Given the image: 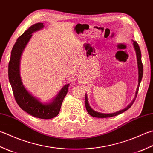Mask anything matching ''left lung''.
Returning a JSON list of instances; mask_svg holds the SVG:
<instances>
[{
  "label": "left lung",
  "instance_id": "8db88e82",
  "mask_svg": "<svg viewBox=\"0 0 153 153\" xmlns=\"http://www.w3.org/2000/svg\"><path fill=\"white\" fill-rule=\"evenodd\" d=\"M133 42V46L134 50H135L136 52V56H137V65H138V72H139V78H138V85H137V88L135 92V95H134V97L133 100V101H131V103L128 105V106L127 107H125L123 109L119 111H117L115 113H100V112H97L95 111V110L93 109L91 107H90L88 102V96H87V94H85V107L87 109V111L89 113V115L92 117H98V118H106V117H114L117 115L121 114V113L125 112V111H127L128 109L132 105L133 103H134V100L137 97V94H138V91H139V85L140 82L142 80V77H143V64H142V61H141V52H140V48L139 46V44H137L136 41Z\"/></svg>",
  "mask_w": 153,
  "mask_h": 153
}]
</instances>
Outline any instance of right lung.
<instances>
[{
	"label": "right lung",
	"instance_id": "add662e5",
	"mask_svg": "<svg viewBox=\"0 0 153 153\" xmlns=\"http://www.w3.org/2000/svg\"><path fill=\"white\" fill-rule=\"evenodd\" d=\"M43 23L34 24L17 39L11 51L8 64V79L17 104L22 110L35 117L49 119L58 115L63 100L66 95L69 84L65 85L49 103H42L31 94L23 85L20 77V64L22 53L33 33L44 28Z\"/></svg>",
	"mask_w": 153,
	"mask_h": 153
}]
</instances>
